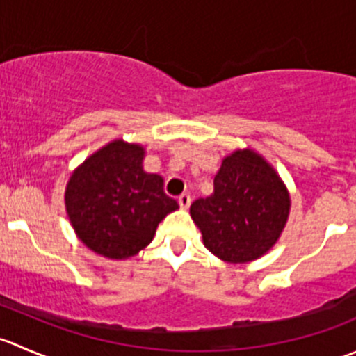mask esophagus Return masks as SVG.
I'll use <instances>...</instances> for the list:
<instances>
[{
  "mask_svg": "<svg viewBox=\"0 0 356 356\" xmlns=\"http://www.w3.org/2000/svg\"><path fill=\"white\" fill-rule=\"evenodd\" d=\"M179 204H181L182 210H188L189 204H191V196H189V195H181V196H179Z\"/></svg>",
  "mask_w": 356,
  "mask_h": 356,
  "instance_id": "esophagus-1",
  "label": "esophagus"
}]
</instances>
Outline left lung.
Returning <instances> with one entry per match:
<instances>
[{
    "mask_svg": "<svg viewBox=\"0 0 356 356\" xmlns=\"http://www.w3.org/2000/svg\"><path fill=\"white\" fill-rule=\"evenodd\" d=\"M291 196L281 175L251 148L222 160L213 193L189 208L210 253L227 264H248L274 248L288 224Z\"/></svg>",
    "mask_w": 356,
    "mask_h": 356,
    "instance_id": "1",
    "label": "left lung"
}]
</instances>
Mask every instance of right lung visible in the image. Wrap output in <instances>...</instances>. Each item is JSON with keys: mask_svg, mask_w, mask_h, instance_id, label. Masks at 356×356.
<instances>
[{"mask_svg": "<svg viewBox=\"0 0 356 356\" xmlns=\"http://www.w3.org/2000/svg\"><path fill=\"white\" fill-rule=\"evenodd\" d=\"M146 149L113 139L86 158L65 188V210L75 234L91 251L127 260L155 238L158 224L179 208L163 177L143 168Z\"/></svg>", "mask_w": 356, "mask_h": 356, "instance_id": "add662e5", "label": "right lung"}]
</instances>
